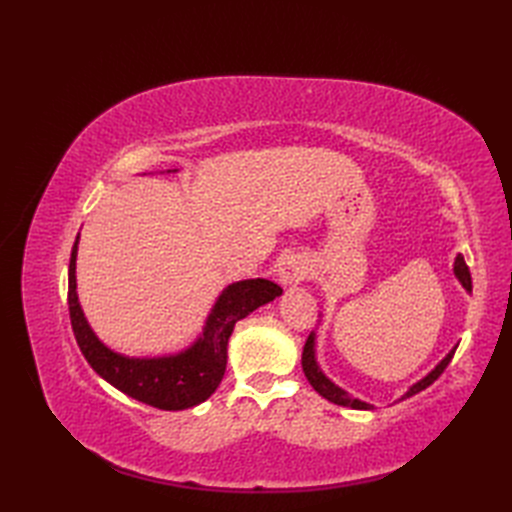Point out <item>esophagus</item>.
Masks as SVG:
<instances>
[{"mask_svg": "<svg viewBox=\"0 0 512 512\" xmlns=\"http://www.w3.org/2000/svg\"><path fill=\"white\" fill-rule=\"evenodd\" d=\"M277 275H280V282L284 286H297V284H301L305 277H307L305 260H301L297 256L284 260L282 267H280V273H277Z\"/></svg>", "mask_w": 512, "mask_h": 512, "instance_id": "esophagus-1", "label": "esophagus"}]
</instances>
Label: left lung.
Wrapping results in <instances>:
<instances>
[{
	"mask_svg": "<svg viewBox=\"0 0 512 512\" xmlns=\"http://www.w3.org/2000/svg\"><path fill=\"white\" fill-rule=\"evenodd\" d=\"M455 275L459 277V282H461L463 286H466V290L472 292V275H470V267L466 265V260H463V256H457V260H455ZM453 354H455V350L448 352L446 359H444L436 369H433L429 376H425L421 382H416V384L412 386V389L404 395V399H406V397H412V395H416V393H421V391H425L429 384L436 382V380L442 376V371L448 367V363H451ZM301 365H303L305 378L309 380V384H312L314 391L320 393L324 399L333 401V404H337V406H348V408H354V410H369V408H371L369 404H363V401L354 399V397H350L346 391L339 389V386H335V384L318 369L316 359H314V335H309L305 346H303Z\"/></svg>",
	"mask_w": 512,
	"mask_h": 512,
	"instance_id": "left-lung-1",
	"label": "left lung"
}]
</instances>
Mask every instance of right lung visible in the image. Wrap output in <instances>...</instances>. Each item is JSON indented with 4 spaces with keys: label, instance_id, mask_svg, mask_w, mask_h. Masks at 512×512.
I'll return each mask as SVG.
<instances>
[{
    "label": "right lung",
    "instance_id": "1",
    "mask_svg": "<svg viewBox=\"0 0 512 512\" xmlns=\"http://www.w3.org/2000/svg\"><path fill=\"white\" fill-rule=\"evenodd\" d=\"M76 243L79 237L74 241L68 269V309L76 344L87 363L108 384L160 410H185L209 399L224 378L226 346L235 324L282 294L280 286L260 277L232 284L222 292L207 320L203 337L190 350L164 359H126L98 342L81 312L74 277Z\"/></svg>",
    "mask_w": 512,
    "mask_h": 512
}]
</instances>
